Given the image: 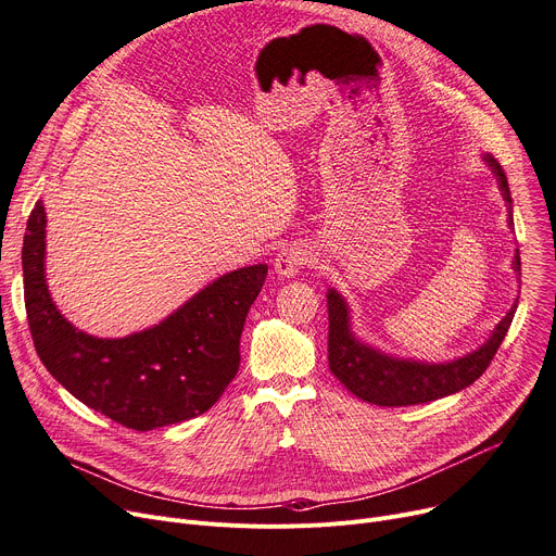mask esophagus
I'll return each instance as SVG.
<instances>
[{"instance_id": "34e87169", "label": "esophagus", "mask_w": 556, "mask_h": 556, "mask_svg": "<svg viewBox=\"0 0 556 556\" xmlns=\"http://www.w3.org/2000/svg\"><path fill=\"white\" fill-rule=\"evenodd\" d=\"M311 252L304 243H293L283 248L275 258V273L279 277H295L304 266H308Z\"/></svg>"}]
</instances>
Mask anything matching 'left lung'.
<instances>
[{"instance_id":"left-lung-1","label":"left lung","mask_w":556,"mask_h":556,"mask_svg":"<svg viewBox=\"0 0 556 556\" xmlns=\"http://www.w3.org/2000/svg\"><path fill=\"white\" fill-rule=\"evenodd\" d=\"M484 162L491 166L495 180L501 185L503 198L505 202H509V210H511V195H509V185H507V175L503 166L491 155H486ZM509 225H514L511 212H509ZM514 268L516 273H520L518 250L514 256ZM327 304H329V367L336 374L338 381L349 392H354L358 399L367 403L399 407V405L428 403V401L442 399L469 388L476 378L484 374L495 352H498V346L503 344L511 327L518 300L514 302L509 313L501 319V325L493 329V333L480 349L451 363L401 361L378 352V349H371L369 344H363L361 340H356V336L352 333V327H349V306L338 290L329 288Z\"/></svg>"}]
</instances>
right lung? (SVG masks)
Returning a JSON list of instances; mask_svg holds the SVG:
<instances>
[{"label": "right lung", "mask_w": 556, "mask_h": 556, "mask_svg": "<svg viewBox=\"0 0 556 556\" xmlns=\"http://www.w3.org/2000/svg\"><path fill=\"white\" fill-rule=\"evenodd\" d=\"M42 202L28 216L22 270L36 352L70 394L132 430L193 419L220 399L241 363V333L268 266L218 277L153 329L94 338L72 327L51 302L45 279Z\"/></svg>", "instance_id": "1"}]
</instances>
